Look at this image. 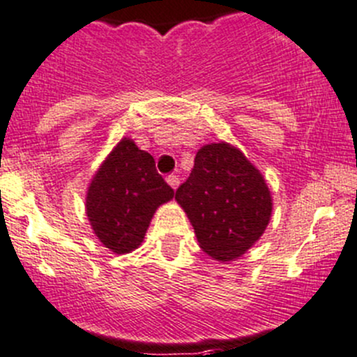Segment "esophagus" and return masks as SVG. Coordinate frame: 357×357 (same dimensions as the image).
Here are the masks:
<instances>
[{"label":"esophagus","mask_w":357,"mask_h":357,"mask_svg":"<svg viewBox=\"0 0 357 357\" xmlns=\"http://www.w3.org/2000/svg\"><path fill=\"white\" fill-rule=\"evenodd\" d=\"M167 182L170 183V187H172V189H177V187H178V183H180V178L177 177V175H174V174H172V175H168V177H167Z\"/></svg>","instance_id":"obj_1"}]
</instances>
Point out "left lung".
Instances as JSON below:
<instances>
[{
	"label": "left lung",
	"mask_w": 357,
	"mask_h": 357,
	"mask_svg": "<svg viewBox=\"0 0 357 357\" xmlns=\"http://www.w3.org/2000/svg\"><path fill=\"white\" fill-rule=\"evenodd\" d=\"M175 199L185 210L201 248L222 262L241 257L264 234L273 211L260 172L224 142L197 151Z\"/></svg>",
	"instance_id": "8db88e82"
}]
</instances>
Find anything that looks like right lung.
Returning a JSON list of instances; mask_svg holds the SVG:
<instances>
[{
    "label": "right lung",
    "mask_w": 357,
    "mask_h": 357,
    "mask_svg": "<svg viewBox=\"0 0 357 357\" xmlns=\"http://www.w3.org/2000/svg\"><path fill=\"white\" fill-rule=\"evenodd\" d=\"M174 196L154 158L123 139L91 180L86 215L105 248L128 253L142 243L156 208Z\"/></svg>",
    "instance_id": "obj_1"
}]
</instances>
